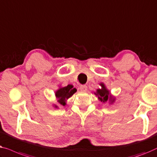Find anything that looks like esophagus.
<instances>
[{
	"instance_id": "esophagus-1",
	"label": "esophagus",
	"mask_w": 157,
	"mask_h": 157,
	"mask_svg": "<svg viewBox=\"0 0 157 157\" xmlns=\"http://www.w3.org/2000/svg\"><path fill=\"white\" fill-rule=\"evenodd\" d=\"M79 89H80L81 91L86 92V91H87V86L85 85H80V87H79Z\"/></svg>"
}]
</instances>
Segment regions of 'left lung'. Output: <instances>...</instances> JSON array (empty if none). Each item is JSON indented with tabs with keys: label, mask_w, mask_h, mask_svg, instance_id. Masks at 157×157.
I'll return each instance as SVG.
<instances>
[{
	"label": "left lung",
	"mask_w": 157,
	"mask_h": 157,
	"mask_svg": "<svg viewBox=\"0 0 157 157\" xmlns=\"http://www.w3.org/2000/svg\"><path fill=\"white\" fill-rule=\"evenodd\" d=\"M101 88L97 90V92H94V94L98 97V99L100 101L103 103L107 102L109 100L110 103H113L114 99H112V96L110 95V92L107 88H106L105 84L100 83Z\"/></svg>",
	"instance_id": "1"
}]
</instances>
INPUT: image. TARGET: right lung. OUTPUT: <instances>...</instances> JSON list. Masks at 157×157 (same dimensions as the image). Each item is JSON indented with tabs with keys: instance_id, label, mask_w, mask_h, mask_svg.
I'll list each match as a JSON object with an SVG mask.
<instances>
[{
	"instance_id": "obj_1",
	"label": "right lung",
	"mask_w": 157,
	"mask_h": 157,
	"mask_svg": "<svg viewBox=\"0 0 157 157\" xmlns=\"http://www.w3.org/2000/svg\"><path fill=\"white\" fill-rule=\"evenodd\" d=\"M76 92L77 90L74 88L72 85H68L66 87L59 88L56 92V97L57 99V102L59 105L65 106L67 100L73 95V94L75 93ZM55 107L57 108V106L55 105Z\"/></svg>"
}]
</instances>
